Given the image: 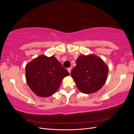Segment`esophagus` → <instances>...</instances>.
Masks as SVG:
<instances>
[{
    "label": "esophagus",
    "instance_id": "esophagus-1",
    "mask_svg": "<svg viewBox=\"0 0 134 134\" xmlns=\"http://www.w3.org/2000/svg\"><path fill=\"white\" fill-rule=\"evenodd\" d=\"M71 67L68 68V71L69 72V73H70V72H71Z\"/></svg>",
    "mask_w": 134,
    "mask_h": 134
}]
</instances>
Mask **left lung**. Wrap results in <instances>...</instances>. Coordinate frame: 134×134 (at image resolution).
I'll use <instances>...</instances> for the list:
<instances>
[{
	"instance_id": "left-lung-1",
	"label": "left lung",
	"mask_w": 134,
	"mask_h": 134,
	"mask_svg": "<svg viewBox=\"0 0 134 134\" xmlns=\"http://www.w3.org/2000/svg\"><path fill=\"white\" fill-rule=\"evenodd\" d=\"M108 72V66L98 56L82 55L77 59L76 65L72 69L71 75L81 92L91 94L103 86Z\"/></svg>"
}]
</instances>
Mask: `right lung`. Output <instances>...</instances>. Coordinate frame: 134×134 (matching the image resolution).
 I'll list each match as a JSON object with an SVG mask.
<instances>
[{
  "label": "right lung",
  "instance_id": "add662e5",
  "mask_svg": "<svg viewBox=\"0 0 134 134\" xmlns=\"http://www.w3.org/2000/svg\"><path fill=\"white\" fill-rule=\"evenodd\" d=\"M54 56L40 55L26 66V78L31 90L40 97L54 94L63 79L69 75Z\"/></svg>",
  "mask_w": 134,
  "mask_h": 134
}]
</instances>
